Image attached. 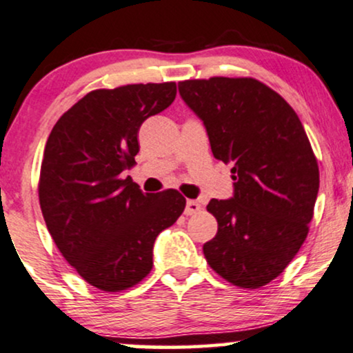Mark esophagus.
<instances>
[{
    "label": "esophagus",
    "mask_w": 353,
    "mask_h": 353,
    "mask_svg": "<svg viewBox=\"0 0 353 353\" xmlns=\"http://www.w3.org/2000/svg\"><path fill=\"white\" fill-rule=\"evenodd\" d=\"M199 210H201V204L198 201H194V199H188V201H186V208H185L186 216L196 214V212H199Z\"/></svg>",
    "instance_id": "obj_1"
}]
</instances>
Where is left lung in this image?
<instances>
[{
  "label": "left lung",
  "mask_w": 353,
  "mask_h": 353,
  "mask_svg": "<svg viewBox=\"0 0 353 353\" xmlns=\"http://www.w3.org/2000/svg\"><path fill=\"white\" fill-rule=\"evenodd\" d=\"M201 117L217 160L232 163L234 198L211 199L217 234L203 245L210 267L256 290L285 272L310 232L319 167L296 112L250 77L178 83Z\"/></svg>",
  "instance_id": "8db88e82"
}]
</instances>
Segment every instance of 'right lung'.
<instances>
[{
    "instance_id": "add662e5",
    "label": "right lung",
    "mask_w": 353,
    "mask_h": 353,
    "mask_svg": "<svg viewBox=\"0 0 353 353\" xmlns=\"http://www.w3.org/2000/svg\"><path fill=\"white\" fill-rule=\"evenodd\" d=\"M175 97V81L93 90L47 139L39 175L43 221L63 259L106 293L149 275L157 236L185 211L180 191L142 193L123 178L136 165L139 128Z\"/></svg>"
}]
</instances>
